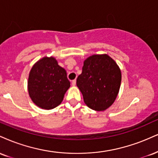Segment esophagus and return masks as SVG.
Listing matches in <instances>:
<instances>
[{
  "label": "esophagus",
  "instance_id": "esophagus-1",
  "mask_svg": "<svg viewBox=\"0 0 158 158\" xmlns=\"http://www.w3.org/2000/svg\"><path fill=\"white\" fill-rule=\"evenodd\" d=\"M76 82H77L76 79H73V80H72V85H73V86H75Z\"/></svg>",
  "mask_w": 158,
  "mask_h": 158
}]
</instances>
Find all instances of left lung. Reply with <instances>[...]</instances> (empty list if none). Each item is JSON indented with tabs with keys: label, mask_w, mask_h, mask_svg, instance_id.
<instances>
[{
	"label": "left lung",
	"mask_w": 158,
	"mask_h": 158,
	"mask_svg": "<svg viewBox=\"0 0 158 158\" xmlns=\"http://www.w3.org/2000/svg\"><path fill=\"white\" fill-rule=\"evenodd\" d=\"M121 73L107 54H94L84 61L77 85L90 109L104 111L115 102L121 86Z\"/></svg>",
	"instance_id": "left-lung-1"
}]
</instances>
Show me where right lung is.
Returning a JSON list of instances; mask_svg holds the SVG:
<instances>
[{"mask_svg": "<svg viewBox=\"0 0 158 158\" xmlns=\"http://www.w3.org/2000/svg\"><path fill=\"white\" fill-rule=\"evenodd\" d=\"M70 85L66 71L53 56L38 60L28 76L30 98L37 107L44 110L54 109L60 105Z\"/></svg>", "mask_w": 158, "mask_h": 158, "instance_id": "right-lung-1", "label": "right lung"}]
</instances>
